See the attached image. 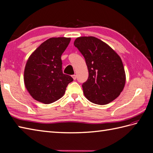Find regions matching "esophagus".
<instances>
[{
	"label": "esophagus",
	"mask_w": 153,
	"mask_h": 153,
	"mask_svg": "<svg viewBox=\"0 0 153 153\" xmlns=\"http://www.w3.org/2000/svg\"><path fill=\"white\" fill-rule=\"evenodd\" d=\"M72 77H73V79L75 80V79H76V75H73L72 76Z\"/></svg>",
	"instance_id": "34e87169"
}]
</instances>
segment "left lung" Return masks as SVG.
Masks as SVG:
<instances>
[{"instance_id":"8db88e82","label":"left lung","mask_w":153,"mask_h":153,"mask_svg":"<svg viewBox=\"0 0 153 153\" xmlns=\"http://www.w3.org/2000/svg\"><path fill=\"white\" fill-rule=\"evenodd\" d=\"M83 57L89 77L82 87L90 102L104 105L113 101L126 83V74L121 58L105 42L95 37H80L74 41Z\"/></svg>"}]
</instances>
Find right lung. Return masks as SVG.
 <instances>
[{
	"instance_id": "right-lung-1",
	"label": "right lung",
	"mask_w": 153,
	"mask_h": 153,
	"mask_svg": "<svg viewBox=\"0 0 153 153\" xmlns=\"http://www.w3.org/2000/svg\"><path fill=\"white\" fill-rule=\"evenodd\" d=\"M70 38L53 37L43 42L29 57L24 70V83L33 98L44 104L56 101L74 80L62 70L61 56Z\"/></svg>"
}]
</instances>
